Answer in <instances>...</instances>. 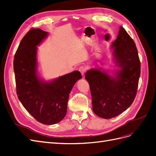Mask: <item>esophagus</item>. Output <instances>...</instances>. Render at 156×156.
<instances>
[{"label": "esophagus", "mask_w": 156, "mask_h": 156, "mask_svg": "<svg viewBox=\"0 0 156 156\" xmlns=\"http://www.w3.org/2000/svg\"><path fill=\"white\" fill-rule=\"evenodd\" d=\"M79 72H81V75L83 76L84 73H85V72L87 71V69H86V68H84V67H83V66H81V67H80V68H79Z\"/></svg>", "instance_id": "esophagus-1"}]
</instances>
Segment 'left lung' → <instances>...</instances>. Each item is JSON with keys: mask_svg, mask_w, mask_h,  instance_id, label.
<instances>
[{"mask_svg": "<svg viewBox=\"0 0 156 156\" xmlns=\"http://www.w3.org/2000/svg\"><path fill=\"white\" fill-rule=\"evenodd\" d=\"M111 49L112 62L116 69L109 72L101 67L93 68L85 74L90 88L92 111L104 119L118 116L131 105L140 73L135 44L122 26Z\"/></svg>", "mask_w": 156, "mask_h": 156, "instance_id": "obj_1", "label": "left lung"}]
</instances>
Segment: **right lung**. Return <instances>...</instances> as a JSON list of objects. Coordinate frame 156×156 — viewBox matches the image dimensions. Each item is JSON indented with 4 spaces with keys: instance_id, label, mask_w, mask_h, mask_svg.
Wrapping results in <instances>:
<instances>
[{
    "instance_id": "obj_1",
    "label": "right lung",
    "mask_w": 156,
    "mask_h": 156,
    "mask_svg": "<svg viewBox=\"0 0 156 156\" xmlns=\"http://www.w3.org/2000/svg\"><path fill=\"white\" fill-rule=\"evenodd\" d=\"M49 32L32 29L23 37L14 56L17 94L25 109L41 124L53 125L67 112L69 94L82 75L79 71L49 81L41 77L37 60V46Z\"/></svg>"
}]
</instances>
